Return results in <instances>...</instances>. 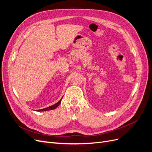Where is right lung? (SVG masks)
<instances>
[{
  "label": "right lung",
  "instance_id": "obj_1",
  "mask_svg": "<svg viewBox=\"0 0 152 152\" xmlns=\"http://www.w3.org/2000/svg\"><path fill=\"white\" fill-rule=\"evenodd\" d=\"M62 98H63V96H62ZM62 98L61 99H60L57 103H56V104H54V105H52V106H50V107H47V108H43V109H40V110H37V112H44V111L51 110H53V109H56V108L60 104V103H61V101H62Z\"/></svg>",
  "mask_w": 152,
  "mask_h": 152
}]
</instances>
